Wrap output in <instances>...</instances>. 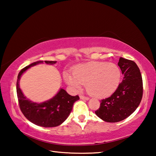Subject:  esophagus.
Returning a JSON list of instances; mask_svg holds the SVG:
<instances>
[{
  "label": "esophagus",
  "mask_w": 156,
  "mask_h": 156,
  "mask_svg": "<svg viewBox=\"0 0 156 156\" xmlns=\"http://www.w3.org/2000/svg\"><path fill=\"white\" fill-rule=\"evenodd\" d=\"M80 98L82 100H88L89 98L88 97L84 96H80Z\"/></svg>",
  "instance_id": "1"
}]
</instances>
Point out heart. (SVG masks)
Returning <instances> with one entry per match:
<instances>
[{"mask_svg": "<svg viewBox=\"0 0 156 156\" xmlns=\"http://www.w3.org/2000/svg\"><path fill=\"white\" fill-rule=\"evenodd\" d=\"M121 72L114 63L90 62L77 65L73 76L65 73L64 78L69 85L80 90L84 84L88 93L95 97H105L112 94L120 83Z\"/></svg>", "mask_w": 156, "mask_h": 156, "instance_id": "obj_1", "label": "heart"}]
</instances>
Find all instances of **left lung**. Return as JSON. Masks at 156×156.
Returning a JSON list of instances; mask_svg holds the SVG:
<instances>
[{
	"instance_id": "left-lung-1",
	"label": "left lung",
	"mask_w": 156,
	"mask_h": 156,
	"mask_svg": "<svg viewBox=\"0 0 156 156\" xmlns=\"http://www.w3.org/2000/svg\"><path fill=\"white\" fill-rule=\"evenodd\" d=\"M123 79L112 96L100 102L95 113L107 122H118L132 114L140 103L143 86L142 76L135 62L120 58L118 63Z\"/></svg>"
}]
</instances>
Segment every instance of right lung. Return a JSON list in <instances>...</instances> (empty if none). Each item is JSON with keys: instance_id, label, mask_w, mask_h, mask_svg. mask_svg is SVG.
Masks as SVG:
<instances>
[{"instance_id": "add662e5", "label": "right lung", "mask_w": 156, "mask_h": 156, "mask_svg": "<svg viewBox=\"0 0 156 156\" xmlns=\"http://www.w3.org/2000/svg\"><path fill=\"white\" fill-rule=\"evenodd\" d=\"M44 61H37L23 68L18 75L16 91L21 112L31 122L43 127H54L59 126L67 119L72 112L74 102L79 100V96H72L62 88L58 93L47 101L34 102L29 100L23 94L20 88L19 82L21 76L28 69L36 65L42 64ZM47 65H54L56 61L45 60Z\"/></svg>"}]
</instances>
